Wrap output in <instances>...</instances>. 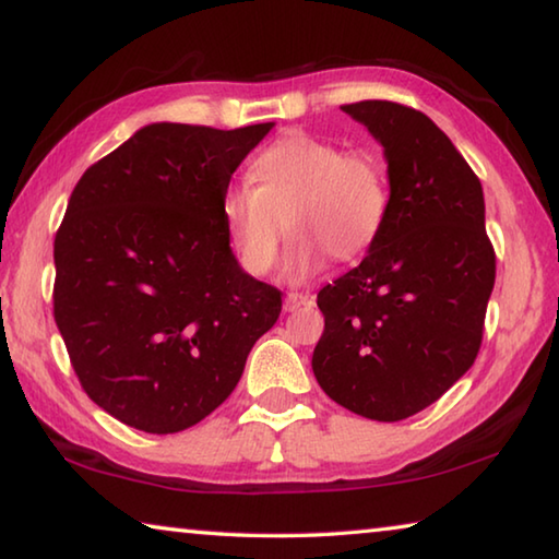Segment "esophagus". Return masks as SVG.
<instances>
[{
  "instance_id": "obj_1",
  "label": "esophagus",
  "mask_w": 559,
  "mask_h": 559,
  "mask_svg": "<svg viewBox=\"0 0 559 559\" xmlns=\"http://www.w3.org/2000/svg\"><path fill=\"white\" fill-rule=\"evenodd\" d=\"M302 306H310V296H302L298 290H290L286 300H283V308H286L288 313H293V310H298Z\"/></svg>"
}]
</instances>
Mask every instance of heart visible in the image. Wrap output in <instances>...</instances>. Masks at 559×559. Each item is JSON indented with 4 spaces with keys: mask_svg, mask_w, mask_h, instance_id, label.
<instances>
[{
    "mask_svg": "<svg viewBox=\"0 0 559 559\" xmlns=\"http://www.w3.org/2000/svg\"><path fill=\"white\" fill-rule=\"evenodd\" d=\"M251 187H229L219 212L241 266L266 276L283 234L288 281L313 276L328 263L355 261L372 249L392 206L386 165L370 150H343L333 140L288 132L251 159Z\"/></svg>",
    "mask_w": 559,
    "mask_h": 559,
    "instance_id": "1",
    "label": "heart"
}]
</instances>
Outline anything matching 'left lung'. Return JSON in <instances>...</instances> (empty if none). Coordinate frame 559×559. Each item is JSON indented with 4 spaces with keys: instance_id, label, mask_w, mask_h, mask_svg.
Returning <instances> with one entry per match:
<instances>
[{
    "instance_id": "8db88e82",
    "label": "left lung",
    "mask_w": 559,
    "mask_h": 559,
    "mask_svg": "<svg viewBox=\"0 0 559 559\" xmlns=\"http://www.w3.org/2000/svg\"><path fill=\"white\" fill-rule=\"evenodd\" d=\"M343 110L382 143L392 206L362 263L318 293L313 372L345 409L400 421L478 357L496 251L480 179L431 118L392 100Z\"/></svg>"
}]
</instances>
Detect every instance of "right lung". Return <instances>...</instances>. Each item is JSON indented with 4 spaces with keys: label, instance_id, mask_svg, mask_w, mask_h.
I'll use <instances>...</instances> for the list:
<instances>
[{
    "label": "right lung",
    "instance_id": "add662e5",
    "mask_svg": "<svg viewBox=\"0 0 559 559\" xmlns=\"http://www.w3.org/2000/svg\"><path fill=\"white\" fill-rule=\"evenodd\" d=\"M273 122H153L91 165L53 239V320L93 402L147 433L210 416L281 316L234 259L219 212Z\"/></svg>",
    "mask_w": 559,
    "mask_h": 559
}]
</instances>
